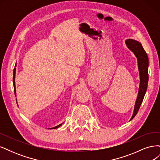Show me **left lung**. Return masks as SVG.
I'll list each match as a JSON object with an SVG mask.
<instances>
[{"instance_id":"left-lung-1","label":"left lung","mask_w":160,"mask_h":160,"mask_svg":"<svg viewBox=\"0 0 160 160\" xmlns=\"http://www.w3.org/2000/svg\"><path fill=\"white\" fill-rule=\"evenodd\" d=\"M125 42L128 49L133 52V54L137 58L140 79L138 94L136 99V101H135V103L133 115L129 120L131 121L134 118L135 116L138 113V110L140 108V105L142 103L145 94L146 93L149 79V59L147 53L145 51L142 44L139 42L132 39V38H129V39L125 40Z\"/></svg>"}]
</instances>
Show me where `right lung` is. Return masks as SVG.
Returning <instances> with one entry per match:
<instances>
[{
	"label": "right lung",
	"mask_w": 160,
	"mask_h": 160,
	"mask_svg": "<svg viewBox=\"0 0 160 160\" xmlns=\"http://www.w3.org/2000/svg\"><path fill=\"white\" fill-rule=\"evenodd\" d=\"M15 67H16V65H15ZM15 75H16V68L14 67V70H13V86H14V94H15V96H16V87H15ZM59 124L57 125V126L55 127H53L52 128H50V129H57L58 128H59L61 125L62 124Z\"/></svg>",
	"instance_id": "obj_1"
}]
</instances>
